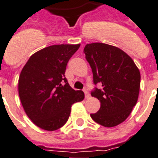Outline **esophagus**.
<instances>
[{
  "mask_svg": "<svg viewBox=\"0 0 158 158\" xmlns=\"http://www.w3.org/2000/svg\"><path fill=\"white\" fill-rule=\"evenodd\" d=\"M84 93H85V99H88V98H89V92L87 91L86 89H84Z\"/></svg>",
  "mask_w": 158,
  "mask_h": 158,
  "instance_id": "esophagus-1",
  "label": "esophagus"
}]
</instances>
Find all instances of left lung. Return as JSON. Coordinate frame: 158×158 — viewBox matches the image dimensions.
I'll use <instances>...</instances> for the list:
<instances>
[{"label":"left lung","instance_id":"1","mask_svg":"<svg viewBox=\"0 0 158 158\" xmlns=\"http://www.w3.org/2000/svg\"><path fill=\"white\" fill-rule=\"evenodd\" d=\"M84 53L92 69L94 83L102 85L91 93L100 102V108L90 117L101 126L116 127L129 117L137 103L139 70L127 53L113 45L87 44Z\"/></svg>","mask_w":158,"mask_h":158}]
</instances>
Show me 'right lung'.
Instances as JSON below:
<instances>
[{
	"label": "right lung",
	"instance_id": "right-lung-1",
	"mask_svg": "<svg viewBox=\"0 0 158 158\" xmlns=\"http://www.w3.org/2000/svg\"><path fill=\"white\" fill-rule=\"evenodd\" d=\"M77 45H54L31 55L19 78V94L27 117L36 127L53 131L61 128L74 103L85 98L65 77L68 62L79 49Z\"/></svg>",
	"mask_w": 158,
	"mask_h": 158
}]
</instances>
